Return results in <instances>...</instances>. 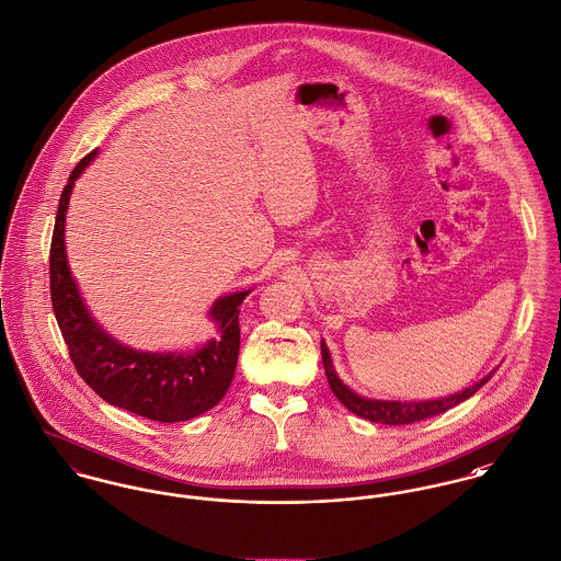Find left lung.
I'll return each mask as SVG.
<instances>
[{
  "label": "left lung",
  "mask_w": 561,
  "mask_h": 561,
  "mask_svg": "<svg viewBox=\"0 0 561 561\" xmlns=\"http://www.w3.org/2000/svg\"><path fill=\"white\" fill-rule=\"evenodd\" d=\"M320 350H322V363H324L327 380H329L331 390L335 392V397L344 403L352 414H356L360 419H367L371 423H382V425H410V423H416V421H423V419H430V416H437V414L455 408L457 403L470 399L476 390L482 385H486L491 380V376L495 374V369H493L472 387L463 388L461 392H455V394H448V397H439V399H423V401L371 399V397L358 394L356 390H352L342 382V378L337 376V371L333 367V358H331V352L324 344V340L320 344Z\"/></svg>",
  "instance_id": "1"
}]
</instances>
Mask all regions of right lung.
<instances>
[{
	"mask_svg": "<svg viewBox=\"0 0 561 561\" xmlns=\"http://www.w3.org/2000/svg\"><path fill=\"white\" fill-rule=\"evenodd\" d=\"M98 156L87 153L61 192L50 241V301L79 376L106 403L158 423L190 421L221 401L237 369L239 305L252 293L219 297L209 318L217 335L187 352H145L111 337L89 313L66 254V214L75 181Z\"/></svg>",
	"mask_w": 561,
	"mask_h": 561,
	"instance_id": "1",
	"label": "right lung"
}]
</instances>
